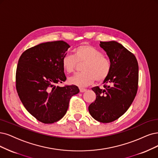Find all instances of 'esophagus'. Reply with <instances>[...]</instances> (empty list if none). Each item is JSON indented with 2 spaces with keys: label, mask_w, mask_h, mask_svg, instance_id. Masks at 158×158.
Segmentation results:
<instances>
[{
  "label": "esophagus",
  "mask_w": 158,
  "mask_h": 158,
  "mask_svg": "<svg viewBox=\"0 0 158 158\" xmlns=\"http://www.w3.org/2000/svg\"><path fill=\"white\" fill-rule=\"evenodd\" d=\"M79 90H80V92H85L86 91V89H83V88H80Z\"/></svg>",
  "instance_id": "obj_1"
}]
</instances>
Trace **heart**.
Listing matches in <instances>:
<instances>
[{"instance_id": "heart-1", "label": "heart", "mask_w": 158, "mask_h": 158, "mask_svg": "<svg viewBox=\"0 0 158 158\" xmlns=\"http://www.w3.org/2000/svg\"><path fill=\"white\" fill-rule=\"evenodd\" d=\"M74 55H66L62 59V66L68 73L75 71L77 63H83V72L76 73L68 79V82L79 87L90 85L96 80L102 82L110 73L111 64L103 52L89 44H82L74 49Z\"/></svg>"}]
</instances>
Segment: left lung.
<instances>
[{"label":"left lung","mask_w":158,"mask_h":158,"mask_svg":"<svg viewBox=\"0 0 158 158\" xmlns=\"http://www.w3.org/2000/svg\"><path fill=\"white\" fill-rule=\"evenodd\" d=\"M111 64L108 77L103 81L104 89L92 90L96 94L89 110L98 122L109 123L123 115L135 98L139 81V66L133 54L116 41L100 42Z\"/></svg>","instance_id":"obj_1"}]
</instances>
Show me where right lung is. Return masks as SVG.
<instances>
[{
	"label": "right lung",
	"instance_id": "add662e5",
	"mask_svg": "<svg viewBox=\"0 0 158 158\" xmlns=\"http://www.w3.org/2000/svg\"><path fill=\"white\" fill-rule=\"evenodd\" d=\"M69 47L63 41L42 43L23 52L18 61L17 94L28 112L44 124L60 120L70 98L79 92L75 85H56L66 79L62 59Z\"/></svg>",
	"mask_w": 158,
	"mask_h": 158
}]
</instances>
